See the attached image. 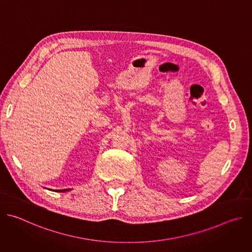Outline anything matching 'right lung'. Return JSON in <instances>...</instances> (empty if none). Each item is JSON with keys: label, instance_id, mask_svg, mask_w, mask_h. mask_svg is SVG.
<instances>
[{"label": "right lung", "instance_id": "1", "mask_svg": "<svg viewBox=\"0 0 252 252\" xmlns=\"http://www.w3.org/2000/svg\"><path fill=\"white\" fill-rule=\"evenodd\" d=\"M70 190V189H56L54 191H57V192H65V191H68Z\"/></svg>", "mask_w": 252, "mask_h": 252}]
</instances>
